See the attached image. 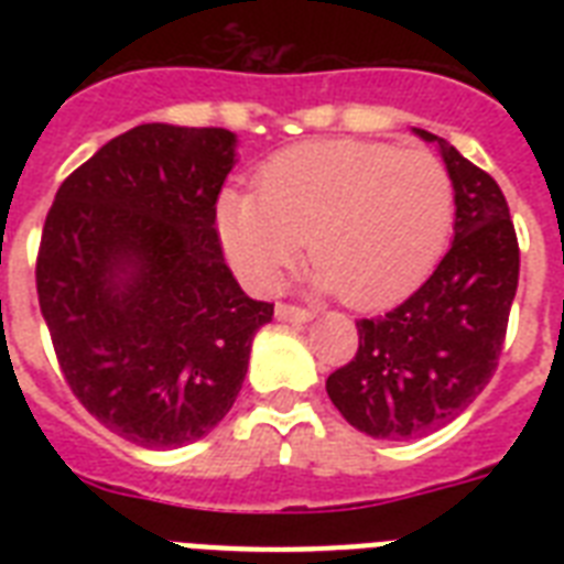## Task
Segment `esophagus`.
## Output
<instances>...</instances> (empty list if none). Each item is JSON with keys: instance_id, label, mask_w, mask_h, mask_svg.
I'll return each instance as SVG.
<instances>
[{"instance_id": "esophagus-1", "label": "esophagus", "mask_w": 564, "mask_h": 564, "mask_svg": "<svg viewBox=\"0 0 564 564\" xmlns=\"http://www.w3.org/2000/svg\"><path fill=\"white\" fill-rule=\"evenodd\" d=\"M274 316L281 318V322H295V325H304L313 318V310L307 307H295V304H278L274 307Z\"/></svg>"}]
</instances>
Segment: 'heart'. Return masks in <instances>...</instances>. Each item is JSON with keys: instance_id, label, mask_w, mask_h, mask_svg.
Returning <instances> with one entry per match:
<instances>
[{"instance_id": "obj_1", "label": "heart", "mask_w": 564, "mask_h": 564, "mask_svg": "<svg viewBox=\"0 0 564 564\" xmlns=\"http://www.w3.org/2000/svg\"><path fill=\"white\" fill-rule=\"evenodd\" d=\"M454 184L427 149L316 140L283 149L257 175V195L225 189L221 246L254 290H274L307 242L318 290L351 307L410 292L445 251Z\"/></svg>"}]
</instances>
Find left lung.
Returning <instances> with one entry per match:
<instances>
[{"instance_id": "left-lung-1", "label": "left lung", "mask_w": 564, "mask_h": 564, "mask_svg": "<svg viewBox=\"0 0 564 564\" xmlns=\"http://www.w3.org/2000/svg\"><path fill=\"white\" fill-rule=\"evenodd\" d=\"M436 143L454 184V242L436 272L386 316L360 318L354 360L327 377L343 419L366 436L419 438L454 421L486 389L518 290V237L489 172Z\"/></svg>"}]
</instances>
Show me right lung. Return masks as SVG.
<instances>
[{
  "label": "right lung",
  "instance_id": "obj_1",
  "mask_svg": "<svg viewBox=\"0 0 564 564\" xmlns=\"http://www.w3.org/2000/svg\"><path fill=\"white\" fill-rule=\"evenodd\" d=\"M237 163L225 128L149 122L61 184L37 251V299L73 394L110 433L166 451L237 401L274 304L221 254L216 198Z\"/></svg>",
  "mask_w": 564,
  "mask_h": 564
}]
</instances>
